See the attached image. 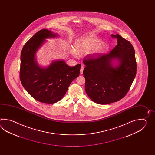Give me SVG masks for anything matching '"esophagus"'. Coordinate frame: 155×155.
Wrapping results in <instances>:
<instances>
[{
  "mask_svg": "<svg viewBox=\"0 0 155 155\" xmlns=\"http://www.w3.org/2000/svg\"><path fill=\"white\" fill-rule=\"evenodd\" d=\"M84 66H81V69H80V74H81V75H82V74H83V70H84Z\"/></svg>",
  "mask_w": 155,
  "mask_h": 155,
  "instance_id": "obj_1",
  "label": "esophagus"
}]
</instances>
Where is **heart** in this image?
Masks as SVG:
<instances>
[{"label": "heart", "mask_w": 155, "mask_h": 155, "mask_svg": "<svg viewBox=\"0 0 155 155\" xmlns=\"http://www.w3.org/2000/svg\"><path fill=\"white\" fill-rule=\"evenodd\" d=\"M75 49L78 53L84 54L89 53L93 56H98L106 52L109 49L107 43L94 35L83 36L77 39L75 43ZM73 55L77 56L75 50H72Z\"/></svg>", "instance_id": "heart-1"}]
</instances>
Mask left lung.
Here are the masks:
<instances>
[{
    "mask_svg": "<svg viewBox=\"0 0 155 155\" xmlns=\"http://www.w3.org/2000/svg\"><path fill=\"white\" fill-rule=\"evenodd\" d=\"M117 45L108 54L96 59L89 55L83 63L85 68V91L90 99L101 105L116 102L129 91L136 74L135 50L119 34H112Z\"/></svg>",
    "mask_w": 155,
    "mask_h": 155,
    "instance_id": "left-lung-1",
    "label": "left lung"
}]
</instances>
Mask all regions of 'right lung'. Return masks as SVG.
Instances as JSON below:
<instances>
[{"label":"right lung","instance_id":"add662e5","mask_svg":"<svg viewBox=\"0 0 155 155\" xmlns=\"http://www.w3.org/2000/svg\"><path fill=\"white\" fill-rule=\"evenodd\" d=\"M58 36L57 33L49 30H40L24 45L20 56L22 85L34 99L46 104H54L62 99L70 84L80 74V64L71 67L64 60H53L47 67L37 63L36 52L46 39Z\"/></svg>","mask_w":155,"mask_h":155}]
</instances>
